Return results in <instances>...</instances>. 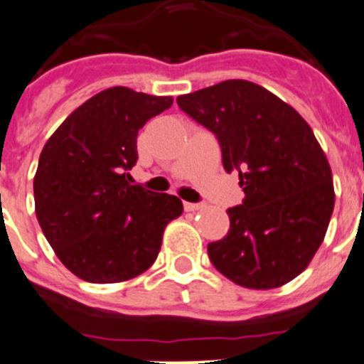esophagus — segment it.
I'll use <instances>...</instances> for the list:
<instances>
[{
  "instance_id": "obj_1",
  "label": "esophagus",
  "mask_w": 364,
  "mask_h": 364,
  "mask_svg": "<svg viewBox=\"0 0 364 364\" xmlns=\"http://www.w3.org/2000/svg\"><path fill=\"white\" fill-rule=\"evenodd\" d=\"M204 204H193V203H185V210L186 211H199L203 210Z\"/></svg>"
}]
</instances>
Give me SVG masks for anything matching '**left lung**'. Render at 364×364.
Instances as JSON below:
<instances>
[{
	"mask_svg": "<svg viewBox=\"0 0 364 364\" xmlns=\"http://www.w3.org/2000/svg\"><path fill=\"white\" fill-rule=\"evenodd\" d=\"M178 105L217 135L224 168L238 172L245 193L228 210V235L208 245L213 267L250 290L290 283L311 263L334 210L333 172L313 129L247 80L200 88Z\"/></svg>",
	"mask_w": 364,
	"mask_h": 364,
	"instance_id": "1",
	"label": "left lung"
}]
</instances>
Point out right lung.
Returning <instances> with one entry per match:
<instances>
[{
    "mask_svg": "<svg viewBox=\"0 0 364 364\" xmlns=\"http://www.w3.org/2000/svg\"><path fill=\"white\" fill-rule=\"evenodd\" d=\"M171 96L112 87L77 107L49 136L33 178L35 213L58 259L88 283H122L156 261L176 196L129 185L139 129Z\"/></svg>",
    "mask_w": 364,
    "mask_h": 364,
    "instance_id": "right-lung-1",
    "label": "right lung"
}]
</instances>
